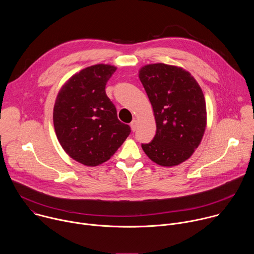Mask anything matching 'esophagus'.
<instances>
[{"instance_id": "1", "label": "esophagus", "mask_w": 254, "mask_h": 254, "mask_svg": "<svg viewBox=\"0 0 254 254\" xmlns=\"http://www.w3.org/2000/svg\"><path fill=\"white\" fill-rule=\"evenodd\" d=\"M130 128H131V130L132 131H134L135 129H136V127H137V122H136V120H133L131 123H130Z\"/></svg>"}]
</instances>
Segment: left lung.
<instances>
[{"instance_id":"1","label":"left lung","mask_w":254,"mask_h":254,"mask_svg":"<svg viewBox=\"0 0 254 254\" xmlns=\"http://www.w3.org/2000/svg\"><path fill=\"white\" fill-rule=\"evenodd\" d=\"M138 77L157 125L154 139L141 148L162 167L178 166L193 155L204 135L207 112L203 91L190 72L175 65H144Z\"/></svg>"}]
</instances>
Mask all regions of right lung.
<instances>
[{"mask_svg":"<svg viewBox=\"0 0 254 254\" xmlns=\"http://www.w3.org/2000/svg\"><path fill=\"white\" fill-rule=\"evenodd\" d=\"M116 70L110 64L86 67L62 85L55 100L53 124L61 147L87 167L110 160L130 133L105 93Z\"/></svg>","mask_w":254,"mask_h":254,"instance_id":"right-lung-1","label":"right lung"}]
</instances>
